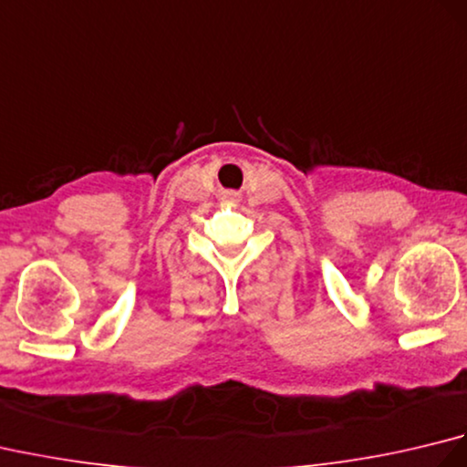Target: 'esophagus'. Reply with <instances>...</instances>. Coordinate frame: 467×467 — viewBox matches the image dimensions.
I'll return each instance as SVG.
<instances>
[{
    "label": "esophagus",
    "mask_w": 467,
    "mask_h": 467,
    "mask_svg": "<svg viewBox=\"0 0 467 467\" xmlns=\"http://www.w3.org/2000/svg\"><path fill=\"white\" fill-rule=\"evenodd\" d=\"M223 201H226V202H236V201H239V196H236V192H224V194H223Z\"/></svg>",
    "instance_id": "esophagus-1"
}]
</instances>
